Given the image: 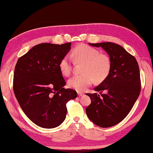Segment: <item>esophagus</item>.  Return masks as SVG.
<instances>
[{"label": "esophagus", "instance_id": "1", "mask_svg": "<svg viewBox=\"0 0 153 153\" xmlns=\"http://www.w3.org/2000/svg\"><path fill=\"white\" fill-rule=\"evenodd\" d=\"M77 93H78V95L79 96H82L84 95V93H83V92H80V91L77 92Z\"/></svg>", "mask_w": 153, "mask_h": 153}]
</instances>
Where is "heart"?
<instances>
[{
    "label": "heart",
    "mask_w": 153,
    "mask_h": 153,
    "mask_svg": "<svg viewBox=\"0 0 153 153\" xmlns=\"http://www.w3.org/2000/svg\"><path fill=\"white\" fill-rule=\"evenodd\" d=\"M72 57L76 62H84L83 73L73 76L68 81L69 86L74 89L84 91L94 80L96 82H101L109 75L112 66L110 58L108 55L100 53L98 49L87 45H80L73 50ZM59 67L64 75L68 76L72 69L71 59L68 56L64 57Z\"/></svg>",
    "instance_id": "1"
}]
</instances>
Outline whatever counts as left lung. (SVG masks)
<instances>
[{
	"label": "left lung",
	"mask_w": 153,
	"mask_h": 153,
	"mask_svg": "<svg viewBox=\"0 0 153 153\" xmlns=\"http://www.w3.org/2000/svg\"><path fill=\"white\" fill-rule=\"evenodd\" d=\"M101 47L111 60L109 75L94 88L100 94L87 93L91 103L86 108L87 117L101 128L115 126L126 117L139 96L141 82L139 67L135 57L121 46L111 42L89 43ZM104 90L105 94L101 93Z\"/></svg>",
	"instance_id": "obj_1"
}]
</instances>
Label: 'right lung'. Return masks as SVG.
Returning <instances> with one entry per match:
<instances>
[{"instance_id":"add662e5","label":"right lung","mask_w":153,"mask_h":153,"mask_svg":"<svg viewBox=\"0 0 153 153\" xmlns=\"http://www.w3.org/2000/svg\"><path fill=\"white\" fill-rule=\"evenodd\" d=\"M71 43H41L18 59L13 91L21 108L31 121L43 128L59 126L66 119V103L77 97L66 85L59 64Z\"/></svg>"}]
</instances>
